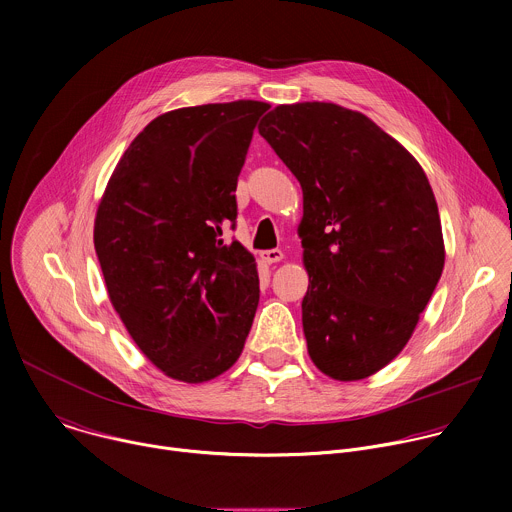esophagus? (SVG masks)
<instances>
[{
    "mask_svg": "<svg viewBox=\"0 0 512 512\" xmlns=\"http://www.w3.org/2000/svg\"><path fill=\"white\" fill-rule=\"evenodd\" d=\"M261 259H263L265 263H277V261L283 259V253H281V249H269V251H263V253H261Z\"/></svg>",
    "mask_w": 512,
    "mask_h": 512,
    "instance_id": "34e87169",
    "label": "esophagus"
}]
</instances>
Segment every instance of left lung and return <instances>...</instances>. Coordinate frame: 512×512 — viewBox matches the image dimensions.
Listing matches in <instances>:
<instances>
[{"mask_svg": "<svg viewBox=\"0 0 512 512\" xmlns=\"http://www.w3.org/2000/svg\"><path fill=\"white\" fill-rule=\"evenodd\" d=\"M259 133L304 192L310 358L336 381L367 379L409 342L442 277L429 180L397 139L334 103L279 105Z\"/></svg>", "mask_w": 512, "mask_h": 512, "instance_id": "1", "label": "left lung"}]
</instances>
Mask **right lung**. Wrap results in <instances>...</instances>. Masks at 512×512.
Wrapping results in <instances>:
<instances>
[{"label":"right lung","instance_id":"add662e5","mask_svg":"<svg viewBox=\"0 0 512 512\" xmlns=\"http://www.w3.org/2000/svg\"><path fill=\"white\" fill-rule=\"evenodd\" d=\"M261 101L210 103L156 117L121 156L95 218L109 300L160 371L204 383L243 352L257 304L255 257L223 231Z\"/></svg>","mask_w":512,"mask_h":512}]
</instances>
